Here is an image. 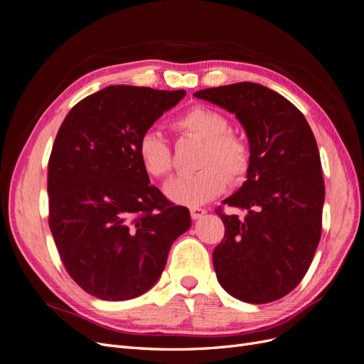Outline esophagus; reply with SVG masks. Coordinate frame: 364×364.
Segmentation results:
<instances>
[{
    "label": "esophagus",
    "instance_id": "1",
    "mask_svg": "<svg viewBox=\"0 0 364 364\" xmlns=\"http://www.w3.org/2000/svg\"><path fill=\"white\" fill-rule=\"evenodd\" d=\"M190 213H191V218H193V220H199V218H202V217L206 214L205 209H203V208H199V206L191 208Z\"/></svg>",
    "mask_w": 364,
    "mask_h": 364
}]
</instances>
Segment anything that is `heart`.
<instances>
[{"instance_id":"1","label":"heart","mask_w":364,"mask_h":364,"mask_svg":"<svg viewBox=\"0 0 364 364\" xmlns=\"http://www.w3.org/2000/svg\"><path fill=\"white\" fill-rule=\"evenodd\" d=\"M176 127L203 141L194 174L178 176L165 185V196L178 205L200 206L226 190L228 179L238 181L249 167L243 139L230 134L229 119L208 107H193L176 121ZM138 158L147 174L164 178L171 170V150L161 132L147 129L138 139Z\"/></svg>"}]
</instances>
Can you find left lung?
I'll list each match as a JSON object with an SVG mask.
<instances>
[{
	"label": "left lung",
	"instance_id": "left-lung-1",
	"mask_svg": "<svg viewBox=\"0 0 364 364\" xmlns=\"http://www.w3.org/2000/svg\"><path fill=\"white\" fill-rule=\"evenodd\" d=\"M194 97L235 114L249 139L246 182L215 213L225 238L213 253L220 285L237 299L267 304L302 281L322 234L325 183L321 155L304 114L269 87L241 82Z\"/></svg>",
	"mask_w": 364,
	"mask_h": 364
}]
</instances>
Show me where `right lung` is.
<instances>
[{"instance_id": "1", "label": "right lung", "mask_w": 364, "mask_h": 364, "mask_svg": "<svg viewBox=\"0 0 364 364\" xmlns=\"http://www.w3.org/2000/svg\"><path fill=\"white\" fill-rule=\"evenodd\" d=\"M185 91L107 86L77 103L48 161V225L65 269L98 299L127 301L159 279L173 241L191 226L138 158V139Z\"/></svg>"}]
</instances>
